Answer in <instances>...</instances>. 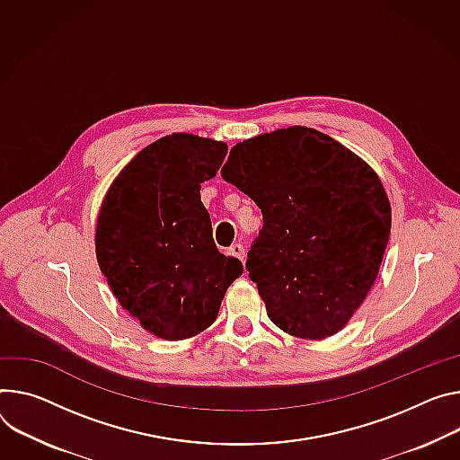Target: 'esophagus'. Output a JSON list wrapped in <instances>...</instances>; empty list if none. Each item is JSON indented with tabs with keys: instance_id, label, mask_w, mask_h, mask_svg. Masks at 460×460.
<instances>
[{
	"instance_id": "obj_1",
	"label": "esophagus",
	"mask_w": 460,
	"mask_h": 460,
	"mask_svg": "<svg viewBox=\"0 0 460 460\" xmlns=\"http://www.w3.org/2000/svg\"><path fill=\"white\" fill-rule=\"evenodd\" d=\"M227 255H233V257H236V259L243 261V257H245V249H243V245H242L240 242H236V243H233V245L227 249Z\"/></svg>"
}]
</instances>
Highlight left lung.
Returning <instances> with one entry per match:
<instances>
[{"mask_svg": "<svg viewBox=\"0 0 460 460\" xmlns=\"http://www.w3.org/2000/svg\"><path fill=\"white\" fill-rule=\"evenodd\" d=\"M222 178L262 211L245 270L268 317L303 340L333 336L367 297L389 242L391 205L380 178L305 127L238 143Z\"/></svg>", "mask_w": 460, "mask_h": 460, "instance_id": "left-lung-1", "label": "left lung"}]
</instances>
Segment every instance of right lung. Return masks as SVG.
Wrapping results in <instances>:
<instances>
[{
  "mask_svg": "<svg viewBox=\"0 0 460 460\" xmlns=\"http://www.w3.org/2000/svg\"><path fill=\"white\" fill-rule=\"evenodd\" d=\"M227 146L172 134L143 148L110 187L95 247L113 296L146 332L169 341L211 326L243 271L218 252L201 183L217 176Z\"/></svg>",
  "mask_w": 460,
  "mask_h": 460,
  "instance_id": "1",
  "label": "right lung"
}]
</instances>
